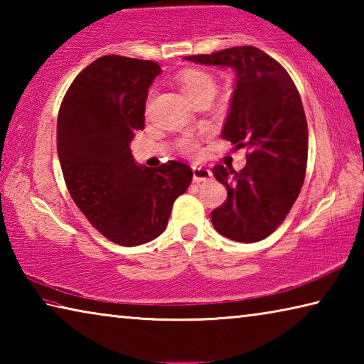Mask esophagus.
Wrapping results in <instances>:
<instances>
[{
    "instance_id": "34e87169",
    "label": "esophagus",
    "mask_w": 364,
    "mask_h": 364,
    "mask_svg": "<svg viewBox=\"0 0 364 364\" xmlns=\"http://www.w3.org/2000/svg\"><path fill=\"white\" fill-rule=\"evenodd\" d=\"M193 178H194L196 183L207 181V180H210V178H212V171L205 168V167H197V165H194V167H193Z\"/></svg>"
}]
</instances>
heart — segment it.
<instances>
[{
    "mask_svg": "<svg viewBox=\"0 0 364 364\" xmlns=\"http://www.w3.org/2000/svg\"><path fill=\"white\" fill-rule=\"evenodd\" d=\"M178 83H180L183 93L193 102L199 101L204 96H213L217 93V80L208 72L200 69L181 70L178 75ZM176 146L183 154H196L199 149V139L193 134H184L178 139Z\"/></svg>",
    "mask_w": 364,
    "mask_h": 364,
    "instance_id": "heart-1",
    "label": "heart"
}]
</instances>
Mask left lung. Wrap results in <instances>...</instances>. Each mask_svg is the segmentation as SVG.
<instances>
[{
    "mask_svg": "<svg viewBox=\"0 0 364 364\" xmlns=\"http://www.w3.org/2000/svg\"><path fill=\"white\" fill-rule=\"evenodd\" d=\"M186 59L230 65L237 73L221 138L237 149L247 147V164L241 171L212 168L228 191L212 212V223L231 241H262L286 220L305 180L308 127L299 91L284 67L255 46Z\"/></svg>",
    "mask_w": 364,
    "mask_h": 364,
    "instance_id": "1",
    "label": "left lung"
}]
</instances>
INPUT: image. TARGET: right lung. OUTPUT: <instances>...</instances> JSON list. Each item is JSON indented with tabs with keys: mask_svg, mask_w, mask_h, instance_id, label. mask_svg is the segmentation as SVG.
<instances>
[{
	"mask_svg": "<svg viewBox=\"0 0 364 364\" xmlns=\"http://www.w3.org/2000/svg\"><path fill=\"white\" fill-rule=\"evenodd\" d=\"M160 72L154 60L102 56L75 77L58 115V156L73 202L104 237L125 247L160 236L193 180L183 162L143 168L132 156Z\"/></svg>",
	"mask_w": 364,
	"mask_h": 364,
	"instance_id": "add662e5",
	"label": "right lung"
}]
</instances>
